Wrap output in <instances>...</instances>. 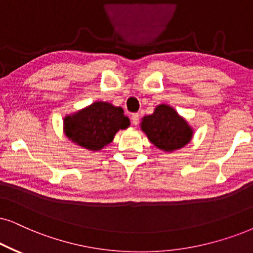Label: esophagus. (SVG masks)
Masks as SVG:
<instances>
[{"instance_id": "esophagus-1", "label": "esophagus", "mask_w": 253, "mask_h": 253, "mask_svg": "<svg viewBox=\"0 0 253 253\" xmlns=\"http://www.w3.org/2000/svg\"><path fill=\"white\" fill-rule=\"evenodd\" d=\"M139 120H140V114L134 113L132 116V124L134 125V126H136V125L139 124Z\"/></svg>"}]
</instances>
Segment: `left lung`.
Masks as SVG:
<instances>
[{
  "instance_id": "obj_1",
  "label": "left lung",
  "mask_w": 253,
  "mask_h": 253,
  "mask_svg": "<svg viewBox=\"0 0 253 253\" xmlns=\"http://www.w3.org/2000/svg\"><path fill=\"white\" fill-rule=\"evenodd\" d=\"M140 126L156 148L169 153L189 143L194 134L187 121L166 104L158 105L154 113L143 117Z\"/></svg>"
}]
</instances>
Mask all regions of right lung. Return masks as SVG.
I'll list each match as a JSON object with an SVG mask.
<instances>
[{
  "label": "right lung",
  "instance_id": "1",
  "mask_svg": "<svg viewBox=\"0 0 253 253\" xmlns=\"http://www.w3.org/2000/svg\"><path fill=\"white\" fill-rule=\"evenodd\" d=\"M124 110L105 101H95L64 118V132L72 142L88 150L103 149L119 129L129 127Z\"/></svg>",
  "mask_w": 253,
  "mask_h": 253
}]
</instances>
